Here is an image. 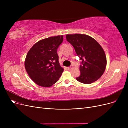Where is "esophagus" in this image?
Returning a JSON list of instances; mask_svg holds the SVG:
<instances>
[{"mask_svg": "<svg viewBox=\"0 0 128 128\" xmlns=\"http://www.w3.org/2000/svg\"><path fill=\"white\" fill-rule=\"evenodd\" d=\"M67 69H68V70H70L71 69H72V66L68 67H67Z\"/></svg>", "mask_w": 128, "mask_h": 128, "instance_id": "34e87169", "label": "esophagus"}]
</instances>
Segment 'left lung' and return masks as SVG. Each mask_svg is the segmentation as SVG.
<instances>
[{
    "label": "left lung",
    "mask_w": 128,
    "mask_h": 128,
    "mask_svg": "<svg viewBox=\"0 0 128 128\" xmlns=\"http://www.w3.org/2000/svg\"><path fill=\"white\" fill-rule=\"evenodd\" d=\"M66 38L82 61L80 67V75L76 80L86 84L97 80L105 70L107 64L102 46L94 38L86 34H67Z\"/></svg>",
    "instance_id": "1"
}]
</instances>
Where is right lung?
Instances as JSON below:
<instances>
[{"mask_svg": "<svg viewBox=\"0 0 128 128\" xmlns=\"http://www.w3.org/2000/svg\"><path fill=\"white\" fill-rule=\"evenodd\" d=\"M63 37L62 35L56 36L42 40L34 44L27 53L24 62L26 70L38 86L46 88L53 86L64 72L57 54Z\"/></svg>", "mask_w": 128, "mask_h": 128, "instance_id": "right-lung-1", "label": "right lung"}]
</instances>
